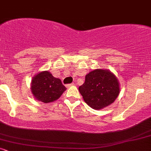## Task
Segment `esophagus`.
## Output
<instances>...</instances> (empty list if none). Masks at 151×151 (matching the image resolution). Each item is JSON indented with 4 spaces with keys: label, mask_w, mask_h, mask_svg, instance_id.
Here are the masks:
<instances>
[{
    "label": "esophagus",
    "mask_w": 151,
    "mask_h": 151,
    "mask_svg": "<svg viewBox=\"0 0 151 151\" xmlns=\"http://www.w3.org/2000/svg\"><path fill=\"white\" fill-rule=\"evenodd\" d=\"M73 85H74V83H72V84H67V85H66V87L69 88V87H70V86H73Z\"/></svg>",
    "instance_id": "1"
}]
</instances>
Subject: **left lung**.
Segmentation results:
<instances>
[{
  "mask_svg": "<svg viewBox=\"0 0 151 151\" xmlns=\"http://www.w3.org/2000/svg\"><path fill=\"white\" fill-rule=\"evenodd\" d=\"M84 101L91 108L99 110L111 104L120 92L118 79L110 71L94 70L85 77V82L79 87Z\"/></svg>",
  "mask_w": 151,
  "mask_h": 151,
  "instance_id": "1",
  "label": "left lung"
}]
</instances>
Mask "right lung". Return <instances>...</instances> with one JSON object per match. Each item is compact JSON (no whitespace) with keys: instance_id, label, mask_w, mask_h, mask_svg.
<instances>
[{"instance_id":"1","label":"right lung","mask_w":151,"mask_h":151,"mask_svg":"<svg viewBox=\"0 0 151 151\" xmlns=\"http://www.w3.org/2000/svg\"><path fill=\"white\" fill-rule=\"evenodd\" d=\"M65 90L61 80L54 77L48 71L39 72L32 77L31 91L36 99L43 103L56 101Z\"/></svg>"}]
</instances>
